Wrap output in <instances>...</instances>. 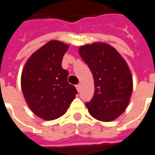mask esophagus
<instances>
[{
	"label": "esophagus",
	"instance_id": "obj_1",
	"mask_svg": "<svg viewBox=\"0 0 155 155\" xmlns=\"http://www.w3.org/2000/svg\"><path fill=\"white\" fill-rule=\"evenodd\" d=\"M75 87H76V89H77L78 91H81V85H80V84H79V85H76Z\"/></svg>",
	"mask_w": 155,
	"mask_h": 155
}]
</instances>
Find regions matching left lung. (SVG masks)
<instances>
[{"label": "left lung", "mask_w": 155, "mask_h": 155, "mask_svg": "<svg viewBox=\"0 0 155 155\" xmlns=\"http://www.w3.org/2000/svg\"><path fill=\"white\" fill-rule=\"evenodd\" d=\"M79 54L91 71L95 84L92 99L85 103L89 113L111 122L126 110L133 91L131 71L118 52L104 43L81 46Z\"/></svg>", "instance_id": "left-lung-1"}]
</instances>
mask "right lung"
Listing matches in <instances>:
<instances>
[{"instance_id": "add662e5", "label": "right lung", "mask_w": 155, "mask_h": 155, "mask_svg": "<svg viewBox=\"0 0 155 155\" xmlns=\"http://www.w3.org/2000/svg\"><path fill=\"white\" fill-rule=\"evenodd\" d=\"M68 47L59 41L48 42L32 54L21 73L25 100L34 114L47 121L64 115L78 93L61 66Z\"/></svg>"}]
</instances>
